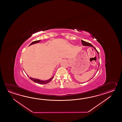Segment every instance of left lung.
<instances>
[{"mask_svg": "<svg viewBox=\"0 0 122 122\" xmlns=\"http://www.w3.org/2000/svg\"><path fill=\"white\" fill-rule=\"evenodd\" d=\"M81 43H82V44L83 45V46H89V47H93L95 49V50L96 51V52H97V53H98V54L99 55V52L98 51H97V50L96 49V48L95 47H93L92 45V44H90V43H89L88 42H87L85 41H84L83 40H81Z\"/></svg>", "mask_w": 122, "mask_h": 122, "instance_id": "8db88e82", "label": "left lung"}]
</instances>
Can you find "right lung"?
Returning <instances> with one entry per match:
<instances>
[{"label": "right lung", "instance_id": "right-lung-1", "mask_svg": "<svg viewBox=\"0 0 122 122\" xmlns=\"http://www.w3.org/2000/svg\"><path fill=\"white\" fill-rule=\"evenodd\" d=\"M41 41V40H38V41H36L33 42L30 45H31L34 44H36V43H39V42L40 41ZM27 75L29 77L28 75ZM54 76H53L52 78H51L49 79L46 81L41 80H39V79H35V78H31V77H30V78L31 79V80L33 81L36 82V83H39V84H47V83H49L52 80V79L54 78Z\"/></svg>", "mask_w": 122, "mask_h": 122}]
</instances>
